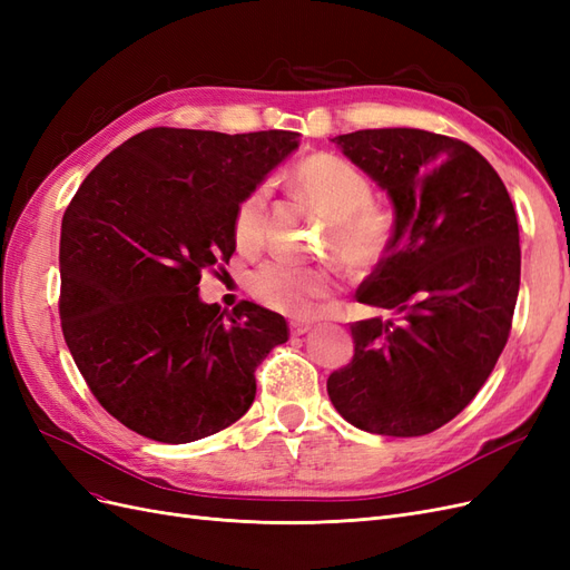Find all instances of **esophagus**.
<instances>
[{
  "mask_svg": "<svg viewBox=\"0 0 570 570\" xmlns=\"http://www.w3.org/2000/svg\"><path fill=\"white\" fill-rule=\"evenodd\" d=\"M308 331H312V323H304V321H289V333L292 335H306Z\"/></svg>",
  "mask_w": 570,
  "mask_h": 570,
  "instance_id": "1",
  "label": "esophagus"
}]
</instances>
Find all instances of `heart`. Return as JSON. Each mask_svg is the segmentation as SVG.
Masks as SVG:
<instances>
[{
    "label": "heart",
    "instance_id": "obj_1",
    "mask_svg": "<svg viewBox=\"0 0 570 570\" xmlns=\"http://www.w3.org/2000/svg\"><path fill=\"white\" fill-rule=\"evenodd\" d=\"M292 183L331 220V247L344 264L366 268L385 254L392 218L373 204L371 183L356 166L333 154H316L295 168ZM266 187H256L235 209L233 237L239 249L262 245ZM333 287L335 278L327 268L299 266L285 258L264 262L249 278L252 295L287 316L312 314L314 302L331 295Z\"/></svg>",
    "mask_w": 570,
    "mask_h": 570
}]
</instances>
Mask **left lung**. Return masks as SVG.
I'll return each instance as SVG.
<instances>
[{
	"mask_svg": "<svg viewBox=\"0 0 570 570\" xmlns=\"http://www.w3.org/2000/svg\"><path fill=\"white\" fill-rule=\"evenodd\" d=\"M394 206L385 256L358 302L390 312L352 323L354 356L327 377L358 430L419 438L485 385L509 340L521 285L519 220L480 151L419 128L333 137Z\"/></svg>",
	"mask_w": 570,
	"mask_h": 570,
	"instance_id": "8db88e82",
	"label": "left lung"
}]
</instances>
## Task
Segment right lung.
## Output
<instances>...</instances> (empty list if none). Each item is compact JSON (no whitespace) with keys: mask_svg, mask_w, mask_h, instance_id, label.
<instances>
[{"mask_svg":"<svg viewBox=\"0 0 570 570\" xmlns=\"http://www.w3.org/2000/svg\"><path fill=\"white\" fill-rule=\"evenodd\" d=\"M299 132L149 128L95 166L61 220L59 314L85 383L137 435L185 444L243 419L287 323L199 299L235 252L233 218Z\"/></svg>","mask_w":570,"mask_h":570,"instance_id":"add662e5","label":"right lung"}]
</instances>
